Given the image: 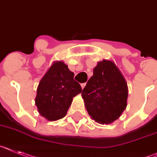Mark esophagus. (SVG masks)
<instances>
[{
  "instance_id": "obj_1",
  "label": "esophagus",
  "mask_w": 157,
  "mask_h": 157,
  "mask_svg": "<svg viewBox=\"0 0 157 157\" xmlns=\"http://www.w3.org/2000/svg\"><path fill=\"white\" fill-rule=\"evenodd\" d=\"M85 85H86V83H83V84H80V86H81L82 89H84V87H85Z\"/></svg>"
}]
</instances>
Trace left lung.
<instances>
[{
  "label": "left lung",
  "instance_id": "8db88e82",
  "mask_svg": "<svg viewBox=\"0 0 157 157\" xmlns=\"http://www.w3.org/2000/svg\"><path fill=\"white\" fill-rule=\"evenodd\" d=\"M81 95L92 119L98 123L111 124L126 108L127 83L114 62L103 59L94 68Z\"/></svg>",
  "mask_w": 157,
  "mask_h": 157
}]
</instances>
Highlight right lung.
<instances>
[{"instance_id":"obj_1","label":"right lung","mask_w":157,"mask_h":157,"mask_svg":"<svg viewBox=\"0 0 157 157\" xmlns=\"http://www.w3.org/2000/svg\"><path fill=\"white\" fill-rule=\"evenodd\" d=\"M73 77L62 61L51 65L38 85L35 105L41 116L57 121L66 115L73 97L82 91Z\"/></svg>"}]
</instances>
